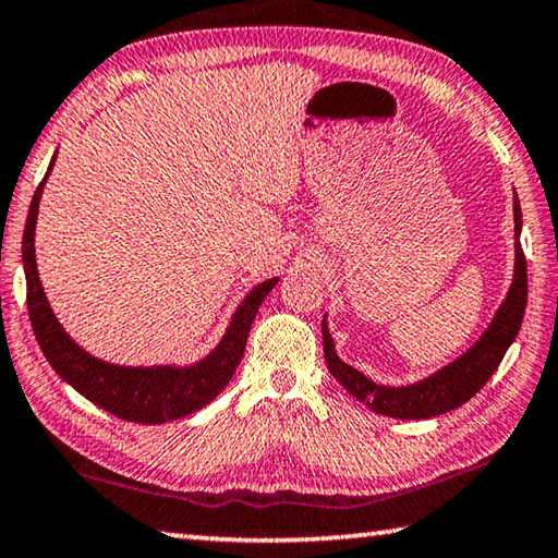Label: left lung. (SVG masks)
Here are the masks:
<instances>
[{
  "mask_svg": "<svg viewBox=\"0 0 558 558\" xmlns=\"http://www.w3.org/2000/svg\"><path fill=\"white\" fill-rule=\"evenodd\" d=\"M521 208L514 193V238H517V263H514V280L504 300L501 307L494 315L492 325L486 327L484 335L476 340L462 357H457L452 365L441 367L439 373L420 379V383L407 387H385L367 379L348 362H342L335 352L332 335L327 330L323 320V348L325 362L332 377L348 390L352 397H357L362 404L385 417L397 420H429L449 410H457L464 402L482 390L494 373H497L499 362L507 355L509 344L519 335L521 320L526 311V258L521 251Z\"/></svg>",
  "mask_w": 558,
  "mask_h": 558,
  "instance_id": "left-lung-1",
  "label": "left lung"
}]
</instances>
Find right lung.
Segmentation results:
<instances>
[{"mask_svg": "<svg viewBox=\"0 0 558 558\" xmlns=\"http://www.w3.org/2000/svg\"><path fill=\"white\" fill-rule=\"evenodd\" d=\"M54 158H51L49 171L39 183V189L34 191L22 238L26 311H29L32 330L37 335L44 357L49 360V365L57 369V375L72 385L78 395H84L88 402L111 412L119 420L138 424H163L185 417L191 412H198L201 407H206L231 383L238 362H241L245 352L247 335H251V325L255 315H258V307L265 295L276 288L278 278L265 280L251 290V295L235 311L223 340L218 342V348L206 360L196 362V365L123 367L92 357L69 338L54 313H51L47 295H44V288L39 282L37 258H34V228H37L39 198L44 183H47L51 173V166H54Z\"/></svg>", "mask_w": 558, "mask_h": 558, "instance_id": "obj_1", "label": "right lung"}]
</instances>
